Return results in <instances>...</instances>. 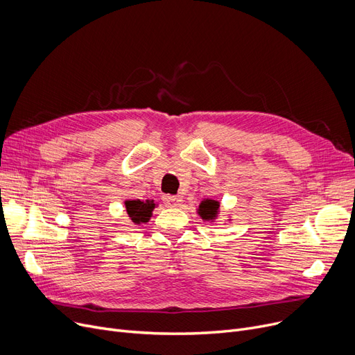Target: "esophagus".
Segmentation results:
<instances>
[{
	"label": "esophagus",
	"instance_id": "34e87169",
	"mask_svg": "<svg viewBox=\"0 0 355 355\" xmlns=\"http://www.w3.org/2000/svg\"><path fill=\"white\" fill-rule=\"evenodd\" d=\"M162 201L165 202V206H168V207H178V206H181V202H182V198H181V196H164L162 197Z\"/></svg>",
	"mask_w": 355,
	"mask_h": 355
}]
</instances>
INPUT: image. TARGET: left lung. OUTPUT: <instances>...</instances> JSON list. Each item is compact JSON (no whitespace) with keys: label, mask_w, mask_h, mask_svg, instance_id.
Wrapping results in <instances>:
<instances>
[{"label":"left lung","mask_w":355,"mask_h":355,"mask_svg":"<svg viewBox=\"0 0 355 355\" xmlns=\"http://www.w3.org/2000/svg\"><path fill=\"white\" fill-rule=\"evenodd\" d=\"M218 207H220V202L216 200H204L200 202L198 206V214L202 220L206 221H213L217 218L218 214Z\"/></svg>","instance_id":"obj_1"}]
</instances>
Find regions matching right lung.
Here are the masks:
<instances>
[{
  "mask_svg": "<svg viewBox=\"0 0 355 355\" xmlns=\"http://www.w3.org/2000/svg\"><path fill=\"white\" fill-rule=\"evenodd\" d=\"M125 207L129 218L132 220L135 225H141V223H146L153 214V210L155 209L154 200H126Z\"/></svg>",
  "mask_w": 355,
  "mask_h": 355,
  "instance_id": "obj_1",
  "label": "right lung"
}]
</instances>
